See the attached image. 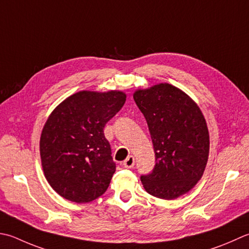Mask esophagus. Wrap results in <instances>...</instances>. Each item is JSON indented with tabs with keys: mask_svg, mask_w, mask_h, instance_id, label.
<instances>
[{
	"mask_svg": "<svg viewBox=\"0 0 249 249\" xmlns=\"http://www.w3.org/2000/svg\"><path fill=\"white\" fill-rule=\"evenodd\" d=\"M124 166L126 168H133L135 166V158L129 155V157L124 160Z\"/></svg>",
	"mask_w": 249,
	"mask_h": 249,
	"instance_id": "34e87169",
	"label": "esophagus"
}]
</instances>
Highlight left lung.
<instances>
[{
	"label": "left lung",
	"mask_w": 249,
	"mask_h": 249,
	"mask_svg": "<svg viewBox=\"0 0 249 249\" xmlns=\"http://www.w3.org/2000/svg\"><path fill=\"white\" fill-rule=\"evenodd\" d=\"M148 123L155 166L141 182L149 194L174 199L189 192L205 170L209 135L202 111L190 97L167 83L134 94Z\"/></svg>",
	"instance_id": "left-lung-1"
}]
</instances>
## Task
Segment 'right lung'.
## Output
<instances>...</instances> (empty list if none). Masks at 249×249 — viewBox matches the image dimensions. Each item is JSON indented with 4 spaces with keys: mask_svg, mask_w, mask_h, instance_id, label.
<instances>
[{
    "mask_svg": "<svg viewBox=\"0 0 249 249\" xmlns=\"http://www.w3.org/2000/svg\"><path fill=\"white\" fill-rule=\"evenodd\" d=\"M122 91H79L52 112L42 130L40 153L48 183L71 202L102 196L115 173L106 124L124 106Z\"/></svg>",
    "mask_w": 249,
    "mask_h": 249,
    "instance_id": "1",
    "label": "right lung"
}]
</instances>
